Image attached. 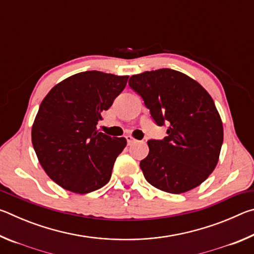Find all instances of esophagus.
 Here are the masks:
<instances>
[{
  "label": "esophagus",
  "instance_id": "esophagus-1",
  "mask_svg": "<svg viewBox=\"0 0 254 254\" xmlns=\"http://www.w3.org/2000/svg\"><path fill=\"white\" fill-rule=\"evenodd\" d=\"M126 137H127V144H128V145H131V144H133V143H135L136 141H137V140H135L134 137L131 136V135H127Z\"/></svg>",
  "mask_w": 254,
  "mask_h": 254
}]
</instances>
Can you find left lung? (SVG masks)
<instances>
[{
	"mask_svg": "<svg viewBox=\"0 0 254 254\" xmlns=\"http://www.w3.org/2000/svg\"><path fill=\"white\" fill-rule=\"evenodd\" d=\"M128 85L142 97L159 127L168 126L162 140H149L140 162L149 184L182 194L213 173L223 143V124L213 98L183 72L162 68L133 75Z\"/></svg>",
	"mask_w": 254,
	"mask_h": 254,
	"instance_id": "8db88e82",
	"label": "left lung"
}]
</instances>
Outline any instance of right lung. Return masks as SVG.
Returning a JSON list of instances; mask_svg holds the SVG:
<instances>
[{
	"label": "right lung",
	"mask_w": 254,
	"mask_h": 254,
	"mask_svg": "<svg viewBox=\"0 0 254 254\" xmlns=\"http://www.w3.org/2000/svg\"><path fill=\"white\" fill-rule=\"evenodd\" d=\"M127 78L97 70L78 72L51 88L41 102L32 145L46 174L60 187L87 194L109 183L127 139L98 132L96 126Z\"/></svg>",
	"instance_id": "right-lung-1"
}]
</instances>
